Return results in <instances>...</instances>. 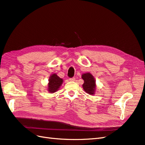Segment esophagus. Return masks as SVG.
I'll use <instances>...</instances> for the list:
<instances>
[{"instance_id": "obj_1", "label": "esophagus", "mask_w": 145, "mask_h": 145, "mask_svg": "<svg viewBox=\"0 0 145 145\" xmlns=\"http://www.w3.org/2000/svg\"><path fill=\"white\" fill-rule=\"evenodd\" d=\"M69 80H70V81H72V82H74V81L76 80V78H74V77L70 78H69Z\"/></svg>"}]
</instances>
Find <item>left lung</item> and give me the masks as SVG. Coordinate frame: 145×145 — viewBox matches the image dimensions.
Masks as SVG:
<instances>
[{"instance_id":"obj_1","label":"left lung","mask_w":145,"mask_h":145,"mask_svg":"<svg viewBox=\"0 0 145 145\" xmlns=\"http://www.w3.org/2000/svg\"><path fill=\"white\" fill-rule=\"evenodd\" d=\"M84 83L82 85L83 89L89 95H93L96 91V83L94 77L89 72H86L82 75Z\"/></svg>"}]
</instances>
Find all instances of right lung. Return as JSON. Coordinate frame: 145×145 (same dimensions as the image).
I'll list each match as a JSON object with an SVG mask.
<instances>
[{
    "label": "right lung",
    "mask_w": 145,
    "mask_h": 145,
    "mask_svg": "<svg viewBox=\"0 0 145 145\" xmlns=\"http://www.w3.org/2000/svg\"><path fill=\"white\" fill-rule=\"evenodd\" d=\"M63 79L60 78L56 74H51L48 80V91L50 93H54L57 91L63 83Z\"/></svg>",
    "instance_id": "obj_1"
}]
</instances>
